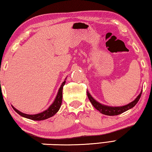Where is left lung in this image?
<instances>
[{"label":"left lung","mask_w":152,"mask_h":152,"mask_svg":"<svg viewBox=\"0 0 152 152\" xmlns=\"http://www.w3.org/2000/svg\"><path fill=\"white\" fill-rule=\"evenodd\" d=\"M141 93H142V91L140 92V94L138 95L137 97L136 98L133 102H130V103H129L127 105H125V106L117 107H108L106 106V105L99 103V102H98L96 101H95L93 98L92 97L91 95L88 92H87V95H88V99L90 100V101H91L92 104L93 105V107L98 110H99L100 113L106 115H109V116H114V115H118L121 114V113L125 112L126 110L132 109V108L134 107L135 105L137 103L139 100H140Z\"/></svg>","instance_id":"1"}]
</instances>
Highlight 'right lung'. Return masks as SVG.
Instances as JSON below:
<instances>
[{
  "mask_svg": "<svg viewBox=\"0 0 152 152\" xmlns=\"http://www.w3.org/2000/svg\"><path fill=\"white\" fill-rule=\"evenodd\" d=\"M65 83H66V80L63 82V83L61 84V87L60 88V89H59V91L58 92V94L57 96H56L54 102H53L52 104H51L47 110H45V111H43L41 113H38V114H36V115H27V114H25V113L20 112L19 110H17L12 106V107L13 108L15 111L17 112L18 114L20 115V116L27 118V119L34 120V121H42V120L48 119V118L53 116V115H54L58 111L59 109H60L61 104V101H62L63 86L65 85Z\"/></svg>",
  "mask_w": 152,
  "mask_h": 152,
  "instance_id": "right-lung-1",
  "label": "right lung"
}]
</instances>
